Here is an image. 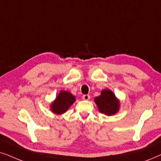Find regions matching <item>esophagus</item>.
<instances>
[{
	"label": "esophagus",
	"mask_w": 161,
	"mask_h": 161,
	"mask_svg": "<svg viewBox=\"0 0 161 161\" xmlns=\"http://www.w3.org/2000/svg\"><path fill=\"white\" fill-rule=\"evenodd\" d=\"M90 98H91V96H90L89 95H83V96H82L83 100L87 101V100L90 99Z\"/></svg>",
	"instance_id": "esophagus-1"
}]
</instances>
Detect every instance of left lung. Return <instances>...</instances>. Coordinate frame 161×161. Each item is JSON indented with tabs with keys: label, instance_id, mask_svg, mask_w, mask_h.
<instances>
[{
	"label": "left lung",
	"instance_id": "1",
	"mask_svg": "<svg viewBox=\"0 0 161 161\" xmlns=\"http://www.w3.org/2000/svg\"><path fill=\"white\" fill-rule=\"evenodd\" d=\"M94 102L101 113L108 115H115L119 111L120 101L110 89L101 91V95L94 98Z\"/></svg>",
	"mask_w": 161,
	"mask_h": 161
}]
</instances>
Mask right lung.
Segmentation results:
<instances>
[{"label":"right lung","mask_w":161,"mask_h":161,"mask_svg":"<svg viewBox=\"0 0 161 161\" xmlns=\"http://www.w3.org/2000/svg\"><path fill=\"white\" fill-rule=\"evenodd\" d=\"M75 101L76 97L69 91H60L50 104V109L54 114L62 115L69 109Z\"/></svg>","instance_id":"obj_1"}]
</instances>
